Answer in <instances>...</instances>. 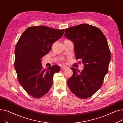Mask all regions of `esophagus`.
Listing matches in <instances>:
<instances>
[{
	"instance_id": "34e87169",
	"label": "esophagus",
	"mask_w": 123,
	"mask_h": 123,
	"mask_svg": "<svg viewBox=\"0 0 123 123\" xmlns=\"http://www.w3.org/2000/svg\"><path fill=\"white\" fill-rule=\"evenodd\" d=\"M66 69V67H61V70H65Z\"/></svg>"
}]
</instances>
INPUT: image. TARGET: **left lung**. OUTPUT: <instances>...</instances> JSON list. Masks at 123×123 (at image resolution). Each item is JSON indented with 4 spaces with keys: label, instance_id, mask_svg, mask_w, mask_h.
<instances>
[{
    "label": "left lung",
    "instance_id": "1",
    "mask_svg": "<svg viewBox=\"0 0 123 123\" xmlns=\"http://www.w3.org/2000/svg\"><path fill=\"white\" fill-rule=\"evenodd\" d=\"M64 35L74 43L76 59L84 64L81 72L70 68L73 75L68 86L78 98L87 99L101 88L108 71L111 53L107 39L99 28L87 24L67 28Z\"/></svg>",
    "mask_w": 123,
    "mask_h": 123
}]
</instances>
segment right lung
Listing matches in <instances>:
<instances>
[{"mask_svg":"<svg viewBox=\"0 0 123 123\" xmlns=\"http://www.w3.org/2000/svg\"><path fill=\"white\" fill-rule=\"evenodd\" d=\"M64 31L45 26L29 27L17 43L14 67L18 80L27 94L34 98L42 97L48 92L54 74L60 71L57 65L44 69L41 61L52 49L53 42L63 36Z\"/></svg>","mask_w":123,"mask_h":123,"instance_id":"add662e5","label":"right lung"}]
</instances>
